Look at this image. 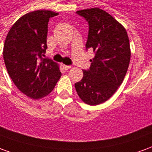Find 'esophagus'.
Masks as SVG:
<instances>
[{
	"mask_svg": "<svg viewBox=\"0 0 152 152\" xmlns=\"http://www.w3.org/2000/svg\"><path fill=\"white\" fill-rule=\"evenodd\" d=\"M62 67H63L64 70H68L71 68V66H68V65H64V64H63V65H62Z\"/></svg>",
	"mask_w": 152,
	"mask_h": 152,
	"instance_id": "1",
	"label": "esophagus"
}]
</instances>
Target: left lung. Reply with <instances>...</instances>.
<instances>
[{
  "label": "left lung",
  "mask_w": 152,
  "mask_h": 152,
  "mask_svg": "<svg viewBox=\"0 0 152 152\" xmlns=\"http://www.w3.org/2000/svg\"><path fill=\"white\" fill-rule=\"evenodd\" d=\"M76 14L89 23L86 47L95 55L75 88L86 104L99 105L108 100L124 80L130 61L129 40L125 28L101 9H86Z\"/></svg>",
  "instance_id": "left-lung-1"
}]
</instances>
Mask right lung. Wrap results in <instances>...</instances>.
<instances>
[{
  "mask_svg": "<svg viewBox=\"0 0 152 152\" xmlns=\"http://www.w3.org/2000/svg\"><path fill=\"white\" fill-rule=\"evenodd\" d=\"M58 13L37 10L15 22L5 38L3 58L13 82L33 99L48 95L61 77L58 65L44 58L47 49L48 22Z\"/></svg>",
  "mask_w": 152,
  "mask_h": 152,
  "instance_id": "add662e5",
  "label": "right lung"
}]
</instances>
